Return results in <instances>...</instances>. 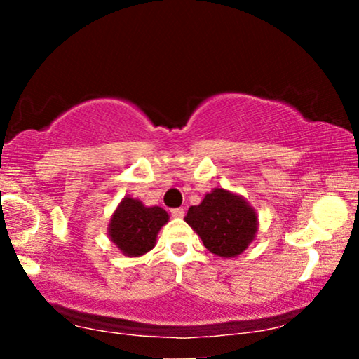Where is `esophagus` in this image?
Returning <instances> with one entry per match:
<instances>
[{
    "label": "esophagus",
    "instance_id": "34e87169",
    "mask_svg": "<svg viewBox=\"0 0 359 359\" xmlns=\"http://www.w3.org/2000/svg\"><path fill=\"white\" fill-rule=\"evenodd\" d=\"M171 215H173L175 219H181V217H184V209H183V208L171 209Z\"/></svg>",
    "mask_w": 359,
    "mask_h": 359
}]
</instances>
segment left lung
I'll return each mask as SVG.
<instances>
[{
	"mask_svg": "<svg viewBox=\"0 0 359 359\" xmlns=\"http://www.w3.org/2000/svg\"><path fill=\"white\" fill-rule=\"evenodd\" d=\"M186 224L210 253L222 258L242 255L258 232V212L243 196L214 188L198 205H191Z\"/></svg>",
	"mask_w": 359,
	"mask_h": 359,
	"instance_id": "obj_1",
	"label": "left lung"
}]
</instances>
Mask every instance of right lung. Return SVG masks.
<instances>
[{
    "label": "right lung",
    "mask_w": 359,
    "mask_h": 359,
    "mask_svg": "<svg viewBox=\"0 0 359 359\" xmlns=\"http://www.w3.org/2000/svg\"><path fill=\"white\" fill-rule=\"evenodd\" d=\"M170 215L158 205H145L140 199L124 196L107 224V237L124 257H142L156 245L160 229Z\"/></svg>",
    "instance_id": "obj_1"
}]
</instances>
